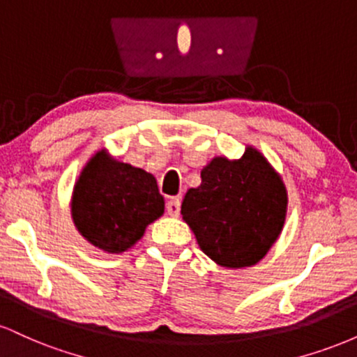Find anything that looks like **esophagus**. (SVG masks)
Wrapping results in <instances>:
<instances>
[{"label": "esophagus", "instance_id": "obj_1", "mask_svg": "<svg viewBox=\"0 0 357 357\" xmlns=\"http://www.w3.org/2000/svg\"><path fill=\"white\" fill-rule=\"evenodd\" d=\"M179 210H181V202H179V198H169V202L166 203V211L169 213L171 216H178Z\"/></svg>", "mask_w": 357, "mask_h": 357}]
</instances>
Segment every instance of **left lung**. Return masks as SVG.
<instances>
[{
    "label": "left lung",
    "mask_w": 357,
    "mask_h": 357,
    "mask_svg": "<svg viewBox=\"0 0 357 357\" xmlns=\"http://www.w3.org/2000/svg\"><path fill=\"white\" fill-rule=\"evenodd\" d=\"M287 191L280 176L257 149L240 159L215 158L202 171V184L181 204L199 248L228 268L255 265L284 227Z\"/></svg>",
    "instance_id": "8db88e82"
}]
</instances>
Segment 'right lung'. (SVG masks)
I'll return each mask as SVG.
<instances>
[{
  "label": "right lung",
  "mask_w": 357,
  "mask_h": 357,
  "mask_svg": "<svg viewBox=\"0 0 357 357\" xmlns=\"http://www.w3.org/2000/svg\"><path fill=\"white\" fill-rule=\"evenodd\" d=\"M165 213L154 176L97 153L82 171L72 198V218L84 238L121 253Z\"/></svg>",
  "instance_id": "obj_1"
}]
</instances>
